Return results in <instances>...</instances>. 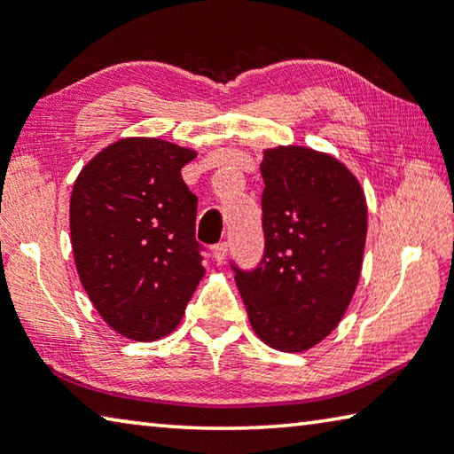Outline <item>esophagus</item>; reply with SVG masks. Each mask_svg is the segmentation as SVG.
Returning <instances> with one entry per match:
<instances>
[{"label":"esophagus","instance_id":"esophagus-1","mask_svg":"<svg viewBox=\"0 0 454 454\" xmlns=\"http://www.w3.org/2000/svg\"><path fill=\"white\" fill-rule=\"evenodd\" d=\"M228 248H230V244H228V242H218V244H215L214 250H212V253H214V258H215V262H220V264H222V262L226 261Z\"/></svg>","mask_w":454,"mask_h":454}]
</instances>
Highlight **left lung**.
<instances>
[{"instance_id": "left-lung-1", "label": "left lung", "mask_w": 454, "mask_h": 454, "mask_svg": "<svg viewBox=\"0 0 454 454\" xmlns=\"http://www.w3.org/2000/svg\"><path fill=\"white\" fill-rule=\"evenodd\" d=\"M262 258L230 261L250 325L280 351H305L341 321L359 280L368 210L357 179L307 147L264 151Z\"/></svg>"}]
</instances>
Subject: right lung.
I'll return each instance as SVG.
<instances>
[{
	"label": "right lung",
	"instance_id": "right-lung-1",
	"mask_svg": "<svg viewBox=\"0 0 454 454\" xmlns=\"http://www.w3.org/2000/svg\"><path fill=\"white\" fill-rule=\"evenodd\" d=\"M193 157L169 141L121 139L86 163L72 188L78 277L100 317L129 340L171 333L204 277L198 198L182 177Z\"/></svg>",
	"mask_w": 454,
	"mask_h": 454
}]
</instances>
